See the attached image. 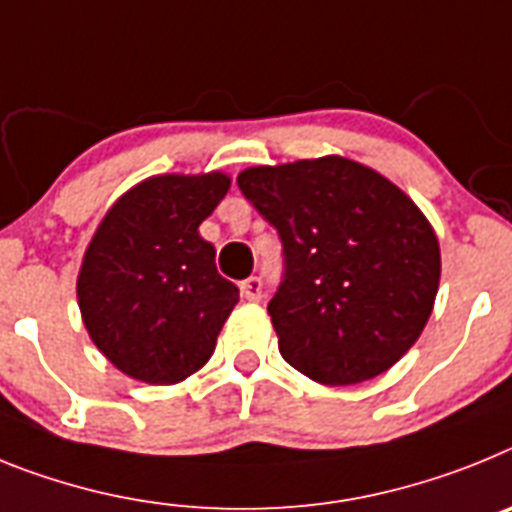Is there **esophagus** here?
<instances>
[{
    "label": "esophagus",
    "instance_id": "esophagus-1",
    "mask_svg": "<svg viewBox=\"0 0 512 512\" xmlns=\"http://www.w3.org/2000/svg\"><path fill=\"white\" fill-rule=\"evenodd\" d=\"M239 291H242V296L247 301H260L262 299V278H257V275H252V278H247V281H242V286H239Z\"/></svg>",
    "mask_w": 512,
    "mask_h": 512
}]
</instances>
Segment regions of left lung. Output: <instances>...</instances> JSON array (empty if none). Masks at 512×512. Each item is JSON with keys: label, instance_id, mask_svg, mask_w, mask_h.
<instances>
[{"label": "left lung", "instance_id": "1", "mask_svg": "<svg viewBox=\"0 0 512 512\" xmlns=\"http://www.w3.org/2000/svg\"><path fill=\"white\" fill-rule=\"evenodd\" d=\"M237 185L283 242L268 311L286 363L327 386L389 371L428 324L441 281L420 208L345 157L250 167Z\"/></svg>", "mask_w": 512, "mask_h": 512}]
</instances>
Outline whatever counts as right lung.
<instances>
[{"mask_svg": "<svg viewBox=\"0 0 512 512\" xmlns=\"http://www.w3.org/2000/svg\"><path fill=\"white\" fill-rule=\"evenodd\" d=\"M221 172L159 175L121 195L84 252L77 299L100 353L131 379L177 384L206 366L239 288L198 226L229 190Z\"/></svg>", "mask_w": 512, "mask_h": 512, "instance_id": "1", "label": "right lung"}]
</instances>
